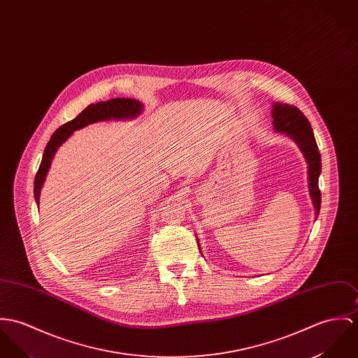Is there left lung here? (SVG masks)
<instances>
[{
  "instance_id": "1",
  "label": "left lung",
  "mask_w": 358,
  "mask_h": 358,
  "mask_svg": "<svg viewBox=\"0 0 358 358\" xmlns=\"http://www.w3.org/2000/svg\"><path fill=\"white\" fill-rule=\"evenodd\" d=\"M273 127L278 132H285L296 142L309 164V190L315 203L316 215H319L322 205V193L319 189V175L322 172L320 152L305 115L294 105L275 102L272 109Z\"/></svg>"
}]
</instances>
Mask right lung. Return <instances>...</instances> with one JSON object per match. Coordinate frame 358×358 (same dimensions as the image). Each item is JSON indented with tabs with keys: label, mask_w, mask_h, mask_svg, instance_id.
<instances>
[{
	"label": "right lung",
	"mask_w": 358,
	"mask_h": 358,
	"mask_svg": "<svg viewBox=\"0 0 358 358\" xmlns=\"http://www.w3.org/2000/svg\"><path fill=\"white\" fill-rule=\"evenodd\" d=\"M142 112V103L136 99L131 98H113L109 101L90 103L83 112H80L75 119L65 123L62 127H59L56 132L52 135L50 141L48 142L41 165L38 168V172L35 175L34 180V195L35 201L39 205V194L43 185V180L46 178V173L50 168L52 160L55 157V153L57 149L63 145L71 134L75 130L83 129L87 124L101 122V120H109V119H134Z\"/></svg>",
	"instance_id": "1"
}]
</instances>
